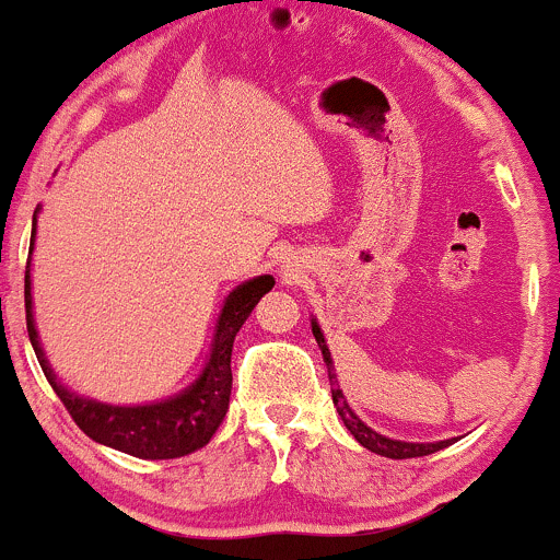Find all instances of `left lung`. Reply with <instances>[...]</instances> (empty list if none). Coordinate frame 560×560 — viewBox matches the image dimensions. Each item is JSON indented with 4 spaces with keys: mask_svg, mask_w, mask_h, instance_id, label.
Returning a JSON list of instances; mask_svg holds the SVG:
<instances>
[{
    "mask_svg": "<svg viewBox=\"0 0 560 560\" xmlns=\"http://www.w3.org/2000/svg\"><path fill=\"white\" fill-rule=\"evenodd\" d=\"M311 327H314V338L316 343H319L322 349V357H325V364H327V373H329V386H332V402L335 408H338V416L340 421L346 423V429H349L351 434H354V440L359 445H364L368 451L378 453V456H386V458H416V456H429V453H438L443 448H448L453 440H440V443H402V440H392V438H384V434H378L375 429H370L368 423H364L359 416L351 410L349 399H346V394L340 392L338 386V375H335V364H332V357H329V349L325 343V332H322V327L316 325V319H311Z\"/></svg>",
    "mask_w": 560,
    "mask_h": 560,
    "instance_id": "1",
    "label": "left lung"
}]
</instances>
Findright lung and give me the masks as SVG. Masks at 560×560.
Instances as JSON below:
<instances>
[{"label":"right lung","instance_id":"add662e5","mask_svg":"<svg viewBox=\"0 0 560 560\" xmlns=\"http://www.w3.org/2000/svg\"><path fill=\"white\" fill-rule=\"evenodd\" d=\"M34 235H37V214H34L32 246H28L26 290H23V295H26L28 340H32L34 354L39 359V368H43L45 378L50 381L58 399L67 405L74 423H78L88 438L96 440V443L109 445V448L122 451L137 458H179L203 448L214 438L217 429H220V423L228 413V402H231V354L235 335H238L241 325L249 319V314L260 303L265 292L273 290V276H255V279L235 287L231 295L225 298L220 319H217L214 327V338H211L209 359H206V368L196 378V384L182 388L174 397L161 399V402L107 405L69 392L56 378L50 364H47L43 346H39L37 327H34L32 311Z\"/></svg>","mask_w":560,"mask_h":560}]
</instances>
